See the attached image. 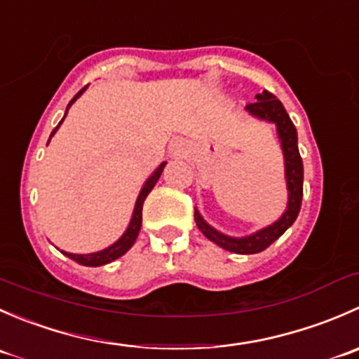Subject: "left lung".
I'll use <instances>...</instances> for the list:
<instances>
[{
    "mask_svg": "<svg viewBox=\"0 0 359 359\" xmlns=\"http://www.w3.org/2000/svg\"><path fill=\"white\" fill-rule=\"evenodd\" d=\"M255 102H250L247 111L250 114L257 116L266 121L276 123L278 135H280L281 147L285 154V172H287V186H288V206L287 212L281 215L280 220L252 236L245 238H229L226 234L219 233L213 227L203 220L198 210H194V220H196L198 229L208 238L210 241L217 243L224 250H229L233 253H259L266 250L269 245H273L288 227L295 222L297 215L300 212L302 205V182H304V166L302 158H300L299 146H297V130L293 126L290 116L285 111L283 104L276 99L271 92L264 90L262 93L255 95Z\"/></svg>",
    "mask_w": 359,
    "mask_h": 359,
    "instance_id": "left-lung-1",
    "label": "left lung"
}]
</instances>
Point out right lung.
<instances>
[{"instance_id":"right-lung-1","label":"right lung","mask_w":359,"mask_h":359,"mask_svg":"<svg viewBox=\"0 0 359 359\" xmlns=\"http://www.w3.org/2000/svg\"><path fill=\"white\" fill-rule=\"evenodd\" d=\"M85 90H86V86H85V88L79 90L78 93H76L74 99H72L71 102H69L67 111H69V107H71V104L74 102V100L78 99V97L81 95L83 92H85ZM67 111H66V114H67ZM64 118H66V116H64ZM64 118H62V121H64ZM62 121H60V123H62ZM60 123L55 126V128H53L52 135L57 132V128H59V126H60ZM52 135H50V137H52ZM165 165H166V163H161V165L158 166L156 172H154L153 175H151V179L147 180L146 184H144L142 191H140L139 198H137L135 210H133V215H132V220H130L128 229L125 231V234H123V236L119 238V240L116 241L114 245H111L109 248L102 250V252L88 253V255H76V253H66L69 259L76 260V262L81 264V266L97 267V266H104V264H109V262H112V260H116V259H119V257H121V255H125V253L133 247V243H135L137 236H139L140 226H142V205H144V201H146L147 194L151 193V189H153V187L156 186V182H158L159 175H161L163 168H165Z\"/></svg>"}]
</instances>
